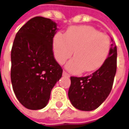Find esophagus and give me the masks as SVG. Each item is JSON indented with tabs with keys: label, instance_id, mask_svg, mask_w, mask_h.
Instances as JSON below:
<instances>
[{
	"label": "esophagus",
	"instance_id": "esophagus-1",
	"mask_svg": "<svg viewBox=\"0 0 129 129\" xmlns=\"http://www.w3.org/2000/svg\"><path fill=\"white\" fill-rule=\"evenodd\" d=\"M63 76H68V77H69L70 75L67 73V72H65V71H63Z\"/></svg>",
	"mask_w": 129,
	"mask_h": 129
}]
</instances>
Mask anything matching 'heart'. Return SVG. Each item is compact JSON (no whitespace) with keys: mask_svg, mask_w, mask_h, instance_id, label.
<instances>
[{"mask_svg":"<svg viewBox=\"0 0 129 129\" xmlns=\"http://www.w3.org/2000/svg\"><path fill=\"white\" fill-rule=\"evenodd\" d=\"M110 48L108 35L87 25L71 27L64 35L58 33L53 39V55L61 64L74 51V57L65 65L72 73L91 72L100 68L107 59Z\"/></svg>","mask_w":129,"mask_h":129,"instance_id":"obj_1","label":"heart"}]
</instances>
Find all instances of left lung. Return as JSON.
Wrapping results in <instances>:
<instances>
[{
  "instance_id": "1",
  "label": "left lung",
  "mask_w": 129,
  "mask_h": 129,
  "mask_svg": "<svg viewBox=\"0 0 129 129\" xmlns=\"http://www.w3.org/2000/svg\"><path fill=\"white\" fill-rule=\"evenodd\" d=\"M110 52L104 64L84 77H70L68 97L72 105L81 111H92L109 96L117 70V47L112 39Z\"/></svg>"
}]
</instances>
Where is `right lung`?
<instances>
[{
    "mask_svg": "<svg viewBox=\"0 0 129 129\" xmlns=\"http://www.w3.org/2000/svg\"><path fill=\"white\" fill-rule=\"evenodd\" d=\"M57 24L35 17L17 33L11 52V81L20 103L31 110L48 104L52 89L62 76L54 59L53 39Z\"/></svg>",
    "mask_w": 129,
    "mask_h": 129,
    "instance_id": "right-lung-1",
    "label": "right lung"
}]
</instances>
